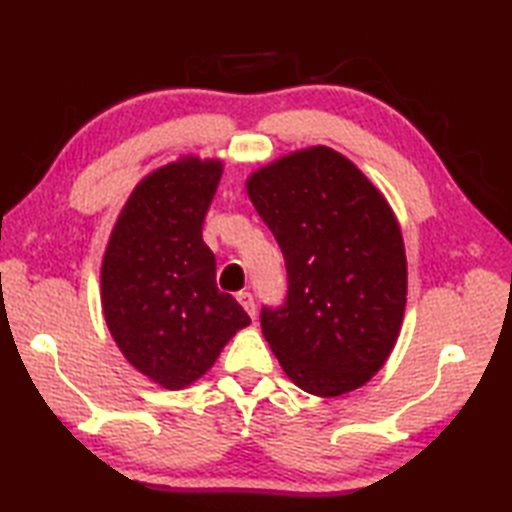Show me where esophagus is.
Masks as SVG:
<instances>
[{
	"mask_svg": "<svg viewBox=\"0 0 512 512\" xmlns=\"http://www.w3.org/2000/svg\"><path fill=\"white\" fill-rule=\"evenodd\" d=\"M237 301L242 303V308L248 312V317L250 319H255V314H257V306H255V299H253V295H250V292H237Z\"/></svg>",
	"mask_w": 512,
	"mask_h": 512,
	"instance_id": "1",
	"label": "esophagus"
}]
</instances>
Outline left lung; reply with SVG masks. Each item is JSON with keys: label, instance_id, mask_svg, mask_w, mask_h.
Masks as SVG:
<instances>
[{"label": "left lung", "instance_id": "1", "mask_svg": "<svg viewBox=\"0 0 512 512\" xmlns=\"http://www.w3.org/2000/svg\"><path fill=\"white\" fill-rule=\"evenodd\" d=\"M246 189L284 253L288 292L262 332L288 378L341 396L385 365L407 303L400 226L345 156L310 147L255 171Z\"/></svg>", "mask_w": 512, "mask_h": 512}]
</instances>
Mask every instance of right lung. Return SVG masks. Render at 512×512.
<instances>
[{
  "mask_svg": "<svg viewBox=\"0 0 512 512\" xmlns=\"http://www.w3.org/2000/svg\"><path fill=\"white\" fill-rule=\"evenodd\" d=\"M222 178L220 160L182 158L129 195L101 268L103 314L140 374L182 389L209 369L250 317L217 290L202 224Z\"/></svg>",
  "mask_w": 512,
  "mask_h": 512,
  "instance_id": "1",
  "label": "right lung"
}]
</instances>
